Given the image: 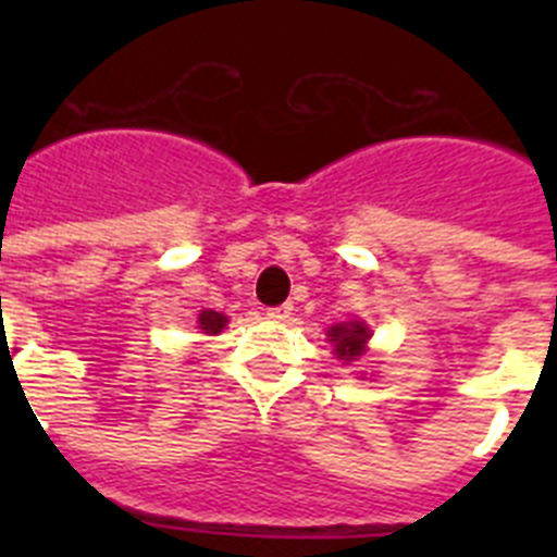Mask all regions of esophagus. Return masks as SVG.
I'll list each match as a JSON object with an SVG mask.
<instances>
[{
    "instance_id": "esophagus-1",
    "label": "esophagus",
    "mask_w": 557,
    "mask_h": 557,
    "mask_svg": "<svg viewBox=\"0 0 557 557\" xmlns=\"http://www.w3.org/2000/svg\"><path fill=\"white\" fill-rule=\"evenodd\" d=\"M289 314H293V304H282V307L268 309V318H273V321H287Z\"/></svg>"
}]
</instances>
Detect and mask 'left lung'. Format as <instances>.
Listing matches in <instances>:
<instances>
[{
    "instance_id": "obj_1",
    "label": "left lung",
    "mask_w": 557,
    "mask_h": 557,
    "mask_svg": "<svg viewBox=\"0 0 557 557\" xmlns=\"http://www.w3.org/2000/svg\"><path fill=\"white\" fill-rule=\"evenodd\" d=\"M371 339V329L362 321H348V323H334L329 329V343L334 346V354L337 359H343L346 366L357 362L362 354L368 351L366 343Z\"/></svg>"
}]
</instances>
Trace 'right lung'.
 <instances>
[{
	"label": "right lung",
	"mask_w": 557,
	"mask_h": 557,
	"mask_svg": "<svg viewBox=\"0 0 557 557\" xmlns=\"http://www.w3.org/2000/svg\"><path fill=\"white\" fill-rule=\"evenodd\" d=\"M228 326V318L223 312H214V309H203L198 314V329L203 334H220L223 329Z\"/></svg>",
	"instance_id": "obj_1"
}]
</instances>
